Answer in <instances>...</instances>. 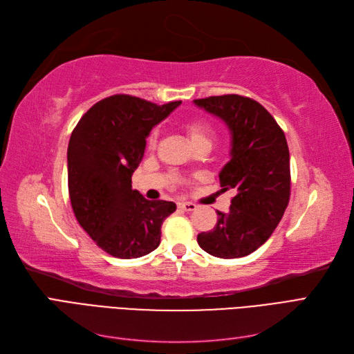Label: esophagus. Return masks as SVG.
Wrapping results in <instances>:
<instances>
[{
  "label": "esophagus",
  "instance_id": "esophagus-1",
  "mask_svg": "<svg viewBox=\"0 0 354 354\" xmlns=\"http://www.w3.org/2000/svg\"><path fill=\"white\" fill-rule=\"evenodd\" d=\"M178 208H180L181 211L190 212V211H195V209H196V205H195V203H192V202H180V203H178Z\"/></svg>",
  "mask_w": 354,
  "mask_h": 354
}]
</instances>
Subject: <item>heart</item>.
<instances>
[{"instance_id":"b5f03b06","label":"heart","mask_w":354,"mask_h":354,"mask_svg":"<svg viewBox=\"0 0 354 354\" xmlns=\"http://www.w3.org/2000/svg\"><path fill=\"white\" fill-rule=\"evenodd\" d=\"M183 128L194 147H198L201 145H211L214 140V136H216L214 127L205 120L186 121ZM156 143H158V130H152L147 137V149H153Z\"/></svg>"}]
</instances>
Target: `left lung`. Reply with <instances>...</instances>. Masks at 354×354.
<instances>
[{
	"mask_svg": "<svg viewBox=\"0 0 354 354\" xmlns=\"http://www.w3.org/2000/svg\"><path fill=\"white\" fill-rule=\"evenodd\" d=\"M194 103L226 122L230 160L220 171L223 190L234 194L229 212L198 234L203 251L218 259L250 255L272 236L291 195L289 151L282 128L266 108L239 94L211 95Z\"/></svg>",
	"mask_w": 354,
	"mask_h": 354,
	"instance_id": "left-lung-1",
	"label": "left lung"
}]
</instances>
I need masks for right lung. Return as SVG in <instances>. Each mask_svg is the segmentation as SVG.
<instances>
[{
	"instance_id": "obj_1",
	"label": "right lung",
	"mask_w": 354,
	"mask_h": 354,
	"mask_svg": "<svg viewBox=\"0 0 354 354\" xmlns=\"http://www.w3.org/2000/svg\"><path fill=\"white\" fill-rule=\"evenodd\" d=\"M181 102L155 104L128 94L106 97L82 115L68 146V187L81 227L116 259L156 250L176 203L147 201L131 186L146 137Z\"/></svg>"
}]
</instances>
